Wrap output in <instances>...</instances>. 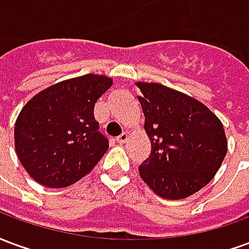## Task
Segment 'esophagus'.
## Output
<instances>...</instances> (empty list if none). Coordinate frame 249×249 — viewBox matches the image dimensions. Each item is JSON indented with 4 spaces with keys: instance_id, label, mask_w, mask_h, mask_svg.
I'll return each instance as SVG.
<instances>
[{
    "instance_id": "obj_1",
    "label": "esophagus",
    "mask_w": 249,
    "mask_h": 249,
    "mask_svg": "<svg viewBox=\"0 0 249 249\" xmlns=\"http://www.w3.org/2000/svg\"><path fill=\"white\" fill-rule=\"evenodd\" d=\"M126 140H128V133L126 132H123L119 137H116V142H119V144H124Z\"/></svg>"
}]
</instances>
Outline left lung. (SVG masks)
Listing matches in <instances>:
<instances>
[{
    "mask_svg": "<svg viewBox=\"0 0 249 249\" xmlns=\"http://www.w3.org/2000/svg\"><path fill=\"white\" fill-rule=\"evenodd\" d=\"M151 155L139 167L141 178L160 197L185 198L213 178L227 153L217 116L185 93L161 84L137 82Z\"/></svg>",
    "mask_w": 249,
    "mask_h": 249,
    "instance_id": "obj_1",
    "label": "left lung"
}]
</instances>
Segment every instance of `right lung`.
<instances>
[{
	"mask_svg": "<svg viewBox=\"0 0 249 249\" xmlns=\"http://www.w3.org/2000/svg\"><path fill=\"white\" fill-rule=\"evenodd\" d=\"M112 84L90 73L57 82L26 103L16 121L14 146L30 178L64 188L96 167L109 141L98 132L93 110Z\"/></svg>",
	"mask_w": 249,
	"mask_h": 249,
	"instance_id": "obj_1",
	"label": "right lung"
}]
</instances>
